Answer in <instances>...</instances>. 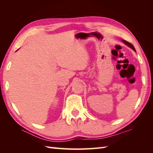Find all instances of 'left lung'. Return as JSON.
<instances>
[{"label":"left lung","mask_w":153,"mask_h":153,"mask_svg":"<svg viewBox=\"0 0 153 153\" xmlns=\"http://www.w3.org/2000/svg\"><path fill=\"white\" fill-rule=\"evenodd\" d=\"M122 41L125 44V45H126L127 46H128L129 47H130L131 48H132L134 51H135V52H136V50H135V47H133V45L131 44V43H129V42H128V41H125V40H122Z\"/></svg>","instance_id":"obj_1"}]
</instances>
